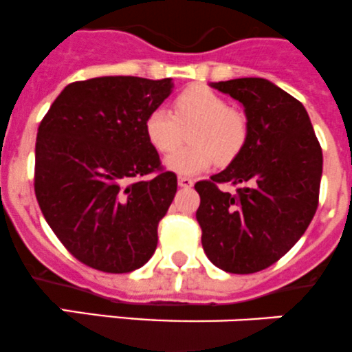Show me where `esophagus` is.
I'll return each instance as SVG.
<instances>
[{"mask_svg":"<svg viewBox=\"0 0 352 352\" xmlns=\"http://www.w3.org/2000/svg\"><path fill=\"white\" fill-rule=\"evenodd\" d=\"M179 186H180V187H186V189H189V187L194 186V180L189 179V177L180 175V177H179Z\"/></svg>","mask_w":352,"mask_h":352,"instance_id":"obj_1","label":"esophagus"}]
</instances>
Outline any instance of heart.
<instances>
[{"mask_svg":"<svg viewBox=\"0 0 352 352\" xmlns=\"http://www.w3.org/2000/svg\"><path fill=\"white\" fill-rule=\"evenodd\" d=\"M187 129L190 144L165 160L166 168L182 175L203 172L214 162L232 163L244 149L249 134L245 115L228 107L206 85H190L173 98L172 111L156 108L144 122L146 139L158 153L175 149Z\"/></svg>","mask_w":352,"mask_h":352,"instance_id":"heart-1","label":"heart"}]
</instances>
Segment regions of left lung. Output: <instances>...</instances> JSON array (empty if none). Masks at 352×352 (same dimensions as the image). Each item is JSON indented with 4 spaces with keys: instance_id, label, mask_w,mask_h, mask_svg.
Segmentation results:
<instances>
[{
    "instance_id": "left-lung-1",
    "label": "left lung",
    "mask_w": 352,
    "mask_h": 352,
    "mask_svg": "<svg viewBox=\"0 0 352 352\" xmlns=\"http://www.w3.org/2000/svg\"><path fill=\"white\" fill-rule=\"evenodd\" d=\"M211 87L242 103L248 141L241 155L194 189L203 249L228 274H254L301 239L318 208L323 155L308 111L267 78L244 77ZM220 183L241 185L235 195Z\"/></svg>"
}]
</instances>
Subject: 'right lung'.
<instances>
[{
  "instance_id": "1",
  "label": "right lung",
  "mask_w": 352,
  "mask_h": 352,
  "mask_svg": "<svg viewBox=\"0 0 352 352\" xmlns=\"http://www.w3.org/2000/svg\"><path fill=\"white\" fill-rule=\"evenodd\" d=\"M172 85L124 75L72 82L37 129V203L68 252L94 270L129 274L155 252L177 175L163 170L144 122Z\"/></svg>"
}]
</instances>
